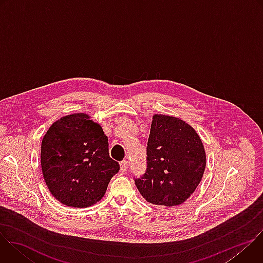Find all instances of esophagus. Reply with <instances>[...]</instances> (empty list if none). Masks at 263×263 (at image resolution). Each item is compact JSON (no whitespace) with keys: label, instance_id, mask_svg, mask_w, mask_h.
<instances>
[{"label":"esophagus","instance_id":"34e87169","mask_svg":"<svg viewBox=\"0 0 263 263\" xmlns=\"http://www.w3.org/2000/svg\"><path fill=\"white\" fill-rule=\"evenodd\" d=\"M120 165H121V171H122V172H126L127 168H128L129 162H128L127 160H123V161H121Z\"/></svg>","mask_w":263,"mask_h":263}]
</instances>
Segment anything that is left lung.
Segmentation results:
<instances>
[{"label": "left lung", "mask_w": 263, "mask_h": 263, "mask_svg": "<svg viewBox=\"0 0 263 263\" xmlns=\"http://www.w3.org/2000/svg\"><path fill=\"white\" fill-rule=\"evenodd\" d=\"M205 166V149L195 129L178 118L155 115L146 145V170L134 181L146 202L173 207L194 194Z\"/></svg>", "instance_id": "1"}]
</instances>
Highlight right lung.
<instances>
[{"label":"right lung","instance_id":"obj_1","mask_svg":"<svg viewBox=\"0 0 263 263\" xmlns=\"http://www.w3.org/2000/svg\"><path fill=\"white\" fill-rule=\"evenodd\" d=\"M41 161L50 193L76 208L99 202L120 171L119 162L109 156L103 129L84 114L64 117L50 127L42 142Z\"/></svg>","mask_w":263,"mask_h":263}]
</instances>
